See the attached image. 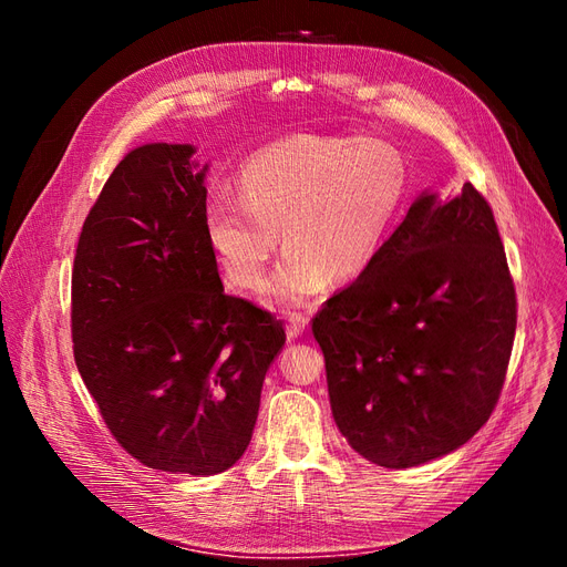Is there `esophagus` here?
<instances>
[{"label": "esophagus", "mask_w": 567, "mask_h": 567, "mask_svg": "<svg viewBox=\"0 0 567 567\" xmlns=\"http://www.w3.org/2000/svg\"><path fill=\"white\" fill-rule=\"evenodd\" d=\"M306 327H308V318H306V316L291 313V316L287 318V337H289V339L301 337V334L306 332Z\"/></svg>", "instance_id": "34e87169"}]
</instances>
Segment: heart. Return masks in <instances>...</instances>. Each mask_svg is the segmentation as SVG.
Returning a JSON list of instances; mask_svg holds the SVG:
<instances>
[{
  "label": "heart",
  "instance_id": "1",
  "mask_svg": "<svg viewBox=\"0 0 567 567\" xmlns=\"http://www.w3.org/2000/svg\"><path fill=\"white\" fill-rule=\"evenodd\" d=\"M237 196L214 195L205 235L226 278L259 291L282 240L270 297L299 306L368 270L408 197V159L395 145L355 136H289L249 155Z\"/></svg>",
  "mask_w": 567,
  "mask_h": 567
}]
</instances>
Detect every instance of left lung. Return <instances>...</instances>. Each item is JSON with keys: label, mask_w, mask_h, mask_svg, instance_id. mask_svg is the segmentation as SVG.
Returning <instances> with one entry per match:
<instances>
[{"label": "left lung", "mask_w": 567, "mask_h": 567, "mask_svg": "<svg viewBox=\"0 0 567 567\" xmlns=\"http://www.w3.org/2000/svg\"><path fill=\"white\" fill-rule=\"evenodd\" d=\"M516 334V289L485 197L424 190L374 264L313 318L332 416L379 466L468 443L495 410Z\"/></svg>", "instance_id": "8db88e82"}]
</instances>
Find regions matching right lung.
Here are the masks:
<instances>
[{"mask_svg":"<svg viewBox=\"0 0 567 567\" xmlns=\"http://www.w3.org/2000/svg\"><path fill=\"white\" fill-rule=\"evenodd\" d=\"M145 143L91 207L72 268V343L117 443L145 466L214 476L245 454L282 322L228 297L205 235L207 164Z\"/></svg>","mask_w":567,"mask_h":567,"instance_id":"obj_1","label":"right lung"}]
</instances>
